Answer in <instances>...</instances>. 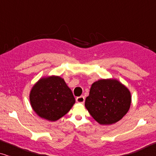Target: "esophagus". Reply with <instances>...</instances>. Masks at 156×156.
Listing matches in <instances>:
<instances>
[{
	"instance_id": "1",
	"label": "esophagus",
	"mask_w": 156,
	"mask_h": 156,
	"mask_svg": "<svg viewBox=\"0 0 156 156\" xmlns=\"http://www.w3.org/2000/svg\"><path fill=\"white\" fill-rule=\"evenodd\" d=\"M76 102H77V103H80V104L84 103V101H85L84 97H83V96H81V97H79L76 98Z\"/></svg>"
}]
</instances>
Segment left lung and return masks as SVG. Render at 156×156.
<instances>
[{"instance_id": "obj_1", "label": "left lung", "mask_w": 156, "mask_h": 156, "mask_svg": "<svg viewBox=\"0 0 156 156\" xmlns=\"http://www.w3.org/2000/svg\"><path fill=\"white\" fill-rule=\"evenodd\" d=\"M131 104V92L124 84L116 79H101L91 84L84 105L99 124L111 125L127 114Z\"/></svg>"}]
</instances>
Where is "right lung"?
Masks as SVG:
<instances>
[{"label": "right lung", "instance_id": "add662e5", "mask_svg": "<svg viewBox=\"0 0 156 156\" xmlns=\"http://www.w3.org/2000/svg\"><path fill=\"white\" fill-rule=\"evenodd\" d=\"M30 101L37 116L56 121L69 112L75 99L64 79L52 75L40 78L33 85L30 92Z\"/></svg>", "mask_w": 156, "mask_h": 156}]
</instances>
